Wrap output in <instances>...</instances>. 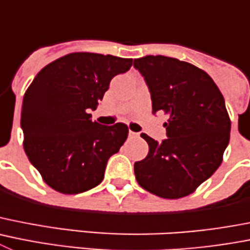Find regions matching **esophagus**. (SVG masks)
<instances>
[{
    "mask_svg": "<svg viewBox=\"0 0 250 250\" xmlns=\"http://www.w3.org/2000/svg\"><path fill=\"white\" fill-rule=\"evenodd\" d=\"M129 136L130 137H137V136H139V134H136V132H134V131H131V130H130Z\"/></svg>",
    "mask_w": 250,
    "mask_h": 250,
    "instance_id": "obj_1",
    "label": "esophagus"
}]
</instances>
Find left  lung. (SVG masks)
Returning a JSON list of instances; mask_svg holds the SVG:
<instances>
[{
	"label": "left lung",
	"mask_w": 250,
	"mask_h": 250,
	"mask_svg": "<svg viewBox=\"0 0 250 250\" xmlns=\"http://www.w3.org/2000/svg\"><path fill=\"white\" fill-rule=\"evenodd\" d=\"M145 78L152 113L164 111L167 139L148 144L147 156L135 162L137 183L161 198L177 200L193 193L216 172L229 143L230 119L213 79L198 67L165 56L135 59Z\"/></svg>",
	"instance_id": "1"
}]
</instances>
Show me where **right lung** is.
<instances>
[{"instance_id": "right-lung-1", "label": "right lung", "mask_w": 250, "mask_h": 250, "mask_svg": "<svg viewBox=\"0 0 250 250\" xmlns=\"http://www.w3.org/2000/svg\"><path fill=\"white\" fill-rule=\"evenodd\" d=\"M132 59L75 52L45 65L24 93L23 148L50 188L77 194L98 186L109 157L126 141L129 127L91 121L110 80Z\"/></svg>"}]
</instances>
